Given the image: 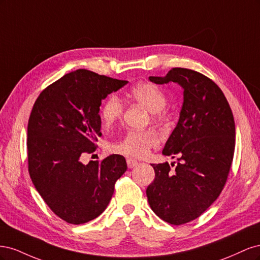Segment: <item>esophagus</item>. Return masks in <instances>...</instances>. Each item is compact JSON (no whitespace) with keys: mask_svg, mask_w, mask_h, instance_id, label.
<instances>
[{"mask_svg":"<svg viewBox=\"0 0 260 260\" xmlns=\"http://www.w3.org/2000/svg\"><path fill=\"white\" fill-rule=\"evenodd\" d=\"M127 165H128V168H133V167L137 166L138 161L136 159H133V158H128L127 159Z\"/></svg>","mask_w":260,"mask_h":260,"instance_id":"obj_1","label":"esophagus"}]
</instances>
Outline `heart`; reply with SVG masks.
I'll use <instances>...</instances> for the list:
<instances>
[{
    "mask_svg": "<svg viewBox=\"0 0 260 260\" xmlns=\"http://www.w3.org/2000/svg\"><path fill=\"white\" fill-rule=\"evenodd\" d=\"M130 98L148 109L153 119L160 120L165 117V107L168 99L165 92L156 84L151 82L136 84L130 90ZM122 113L123 105L120 100L114 95L109 96L100 111L102 123L105 127H109L119 119ZM158 143V135L153 130H131L125 133L121 140L111 144V151L130 157H143Z\"/></svg>",
    "mask_w": 260,
    "mask_h": 260,
    "instance_id": "obj_1",
    "label": "heart"
}]
</instances>
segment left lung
Returning <instances> with one entry per match:
<instances>
[{"label":"left lung","instance_id":"left-lung-1","mask_svg":"<svg viewBox=\"0 0 260 260\" xmlns=\"http://www.w3.org/2000/svg\"><path fill=\"white\" fill-rule=\"evenodd\" d=\"M157 84L177 82L183 105L162 154L178 162L152 164L155 179L146 188L148 204L164 221L180 225L199 218L223 190L235 146V124L221 89L201 73L172 68Z\"/></svg>","mask_w":260,"mask_h":260}]
</instances>
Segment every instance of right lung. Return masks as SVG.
<instances>
[{
    "label": "right lung",
    "instance_id": "add662e5",
    "mask_svg": "<svg viewBox=\"0 0 260 260\" xmlns=\"http://www.w3.org/2000/svg\"><path fill=\"white\" fill-rule=\"evenodd\" d=\"M128 81L86 69L62 76L40 93L28 121V170L55 215L72 224L99 217L127 170L121 155L81 162L98 147L102 100Z\"/></svg>",
    "mask_w": 260,
    "mask_h": 260
}]
</instances>
